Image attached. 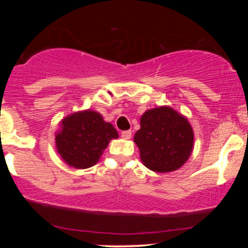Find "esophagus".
Masks as SVG:
<instances>
[{
    "instance_id": "34e87169",
    "label": "esophagus",
    "mask_w": 248,
    "mask_h": 248,
    "mask_svg": "<svg viewBox=\"0 0 248 248\" xmlns=\"http://www.w3.org/2000/svg\"><path fill=\"white\" fill-rule=\"evenodd\" d=\"M121 138L124 139V140H128V139L132 138V132H130V130H124V132L121 133Z\"/></svg>"
}]
</instances>
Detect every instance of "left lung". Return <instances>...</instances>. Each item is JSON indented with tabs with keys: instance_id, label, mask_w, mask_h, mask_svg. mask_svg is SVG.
<instances>
[{
	"instance_id": "left-lung-1",
	"label": "left lung",
	"mask_w": 248,
	"mask_h": 248,
	"mask_svg": "<svg viewBox=\"0 0 248 248\" xmlns=\"http://www.w3.org/2000/svg\"><path fill=\"white\" fill-rule=\"evenodd\" d=\"M134 142L148 169L170 172L186 163L193 148V130L186 116L161 106L144 112Z\"/></svg>"
}]
</instances>
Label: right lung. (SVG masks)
Masks as SVG:
<instances>
[{"mask_svg": "<svg viewBox=\"0 0 248 248\" xmlns=\"http://www.w3.org/2000/svg\"><path fill=\"white\" fill-rule=\"evenodd\" d=\"M59 124L61 129L56 133L57 152L67 166L76 169L94 166L109 141L119 138L113 124L91 109L73 113Z\"/></svg>", "mask_w": 248, "mask_h": 248, "instance_id": "add662e5", "label": "right lung"}]
</instances>
